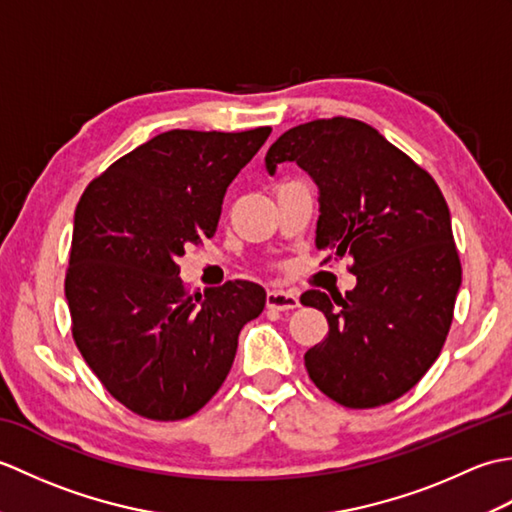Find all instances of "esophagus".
Returning a JSON list of instances; mask_svg holds the SVG:
<instances>
[{
    "instance_id": "34e87169",
    "label": "esophagus",
    "mask_w": 512,
    "mask_h": 512,
    "mask_svg": "<svg viewBox=\"0 0 512 512\" xmlns=\"http://www.w3.org/2000/svg\"><path fill=\"white\" fill-rule=\"evenodd\" d=\"M266 308L268 310H277V312H288L299 308V297L295 292H286V290H268L266 295Z\"/></svg>"
}]
</instances>
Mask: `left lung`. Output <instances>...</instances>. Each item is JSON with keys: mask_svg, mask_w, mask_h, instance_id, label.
I'll return each mask as SVG.
<instances>
[{"mask_svg": "<svg viewBox=\"0 0 512 512\" xmlns=\"http://www.w3.org/2000/svg\"><path fill=\"white\" fill-rule=\"evenodd\" d=\"M281 162H297L319 187L317 248L354 259L345 297L301 295L330 325L303 356L308 374L339 405H387L447 341L462 284L449 206L427 171L354 118L288 129L266 154L270 176Z\"/></svg>", "mask_w": 512, "mask_h": 512, "instance_id": "left-lung-1", "label": "left lung"}]
</instances>
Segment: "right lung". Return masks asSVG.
Here are the masks:
<instances>
[{
	"label": "right lung",
	"instance_id": "right-lung-1",
	"mask_svg": "<svg viewBox=\"0 0 512 512\" xmlns=\"http://www.w3.org/2000/svg\"><path fill=\"white\" fill-rule=\"evenodd\" d=\"M270 136L171 129L116 160L74 211L65 299L103 387L151 420L200 411L231 372L237 336L266 306L253 281L187 297L184 246L213 237L228 184Z\"/></svg>",
	"mask_w": 512,
	"mask_h": 512
}]
</instances>
